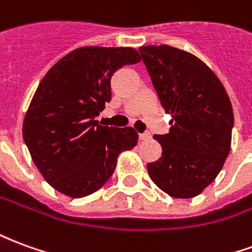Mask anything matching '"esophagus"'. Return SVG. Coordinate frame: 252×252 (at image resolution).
I'll return each instance as SVG.
<instances>
[{
  "label": "esophagus",
  "instance_id": "34e87169",
  "mask_svg": "<svg viewBox=\"0 0 252 252\" xmlns=\"http://www.w3.org/2000/svg\"><path fill=\"white\" fill-rule=\"evenodd\" d=\"M139 139L143 140V142H146V140H150V139H151V135H150V133H140V135H139Z\"/></svg>",
  "mask_w": 252,
  "mask_h": 252
}]
</instances>
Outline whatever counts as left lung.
Masks as SVG:
<instances>
[{
    "label": "left lung",
    "mask_w": 252,
    "mask_h": 252,
    "mask_svg": "<svg viewBox=\"0 0 252 252\" xmlns=\"http://www.w3.org/2000/svg\"><path fill=\"white\" fill-rule=\"evenodd\" d=\"M140 55L166 113L170 132L155 135L162 157L147 164L151 180L175 198H191L212 184L231 150L233 112L225 89L205 63L170 46Z\"/></svg>",
    "instance_id": "8db88e82"
}]
</instances>
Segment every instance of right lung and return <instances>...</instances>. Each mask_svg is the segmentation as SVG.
<instances>
[{"label": "right lung", "mask_w": 252, "mask_h": 252, "mask_svg": "<svg viewBox=\"0 0 252 252\" xmlns=\"http://www.w3.org/2000/svg\"><path fill=\"white\" fill-rule=\"evenodd\" d=\"M137 62L135 48L82 47L41 79L25 115L23 137L55 190L72 198L97 191L113 174L120 153L137 144L131 126H102L95 120L112 98V75Z\"/></svg>", "instance_id": "right-lung-1"}]
</instances>
